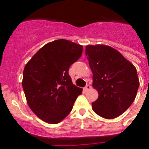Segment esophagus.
Masks as SVG:
<instances>
[{
  "label": "esophagus",
  "mask_w": 149,
  "mask_h": 149,
  "mask_svg": "<svg viewBox=\"0 0 149 149\" xmlns=\"http://www.w3.org/2000/svg\"><path fill=\"white\" fill-rule=\"evenodd\" d=\"M91 89V86H89V84H87V85H86V86L84 87V89H85V90H86V91L89 90V89Z\"/></svg>",
  "instance_id": "34e87169"
}]
</instances>
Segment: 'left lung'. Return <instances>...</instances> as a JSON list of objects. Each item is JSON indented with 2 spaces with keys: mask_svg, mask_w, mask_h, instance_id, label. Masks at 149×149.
<instances>
[{
  "mask_svg": "<svg viewBox=\"0 0 149 149\" xmlns=\"http://www.w3.org/2000/svg\"><path fill=\"white\" fill-rule=\"evenodd\" d=\"M86 55L93 73L92 86L99 94L92 109L105 119L118 117L135 99L140 84L136 68L108 46H86Z\"/></svg>",
  "mask_w": 149,
  "mask_h": 149,
  "instance_id": "1",
  "label": "left lung"
}]
</instances>
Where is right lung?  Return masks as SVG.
Masks as SVG:
<instances>
[{"instance_id": "right-lung-1", "label": "right lung", "mask_w": 149, "mask_h": 149, "mask_svg": "<svg viewBox=\"0 0 149 149\" xmlns=\"http://www.w3.org/2000/svg\"><path fill=\"white\" fill-rule=\"evenodd\" d=\"M83 47L65 39L44 45L26 64L22 87L27 104L44 122L57 124L70 113L81 88L73 84L70 66L81 57Z\"/></svg>"}]
</instances>
